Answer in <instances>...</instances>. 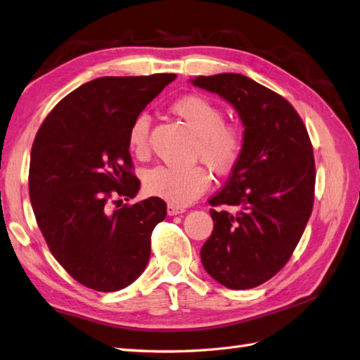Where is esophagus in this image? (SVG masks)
<instances>
[{"instance_id":"34e87169","label":"esophagus","mask_w":360,"mask_h":360,"mask_svg":"<svg viewBox=\"0 0 360 360\" xmlns=\"http://www.w3.org/2000/svg\"><path fill=\"white\" fill-rule=\"evenodd\" d=\"M184 210V207H180V206H176V204H172V202H169L168 204V215L169 217H174V215H179V213H183Z\"/></svg>"}]
</instances>
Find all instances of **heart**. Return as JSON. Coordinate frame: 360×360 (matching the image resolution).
<instances>
[{
	"label": "heart",
	"mask_w": 360,
	"mask_h": 360,
	"mask_svg": "<svg viewBox=\"0 0 360 360\" xmlns=\"http://www.w3.org/2000/svg\"><path fill=\"white\" fill-rule=\"evenodd\" d=\"M171 110L197 134L192 156L202 160L217 174H227L239 160L245 136L239 124L224 121V112L210 98L198 94L184 95L171 104ZM129 148L136 156H145L150 147V118L139 115L127 133ZM210 176L202 165L188 168L156 167L145 176L150 195L167 200L176 206L189 204L209 188Z\"/></svg>",
	"instance_id": "b5f03b06"
}]
</instances>
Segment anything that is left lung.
Segmentation results:
<instances>
[{
    "mask_svg": "<svg viewBox=\"0 0 360 360\" xmlns=\"http://www.w3.org/2000/svg\"><path fill=\"white\" fill-rule=\"evenodd\" d=\"M192 83L231 103L245 125L240 158L209 200L213 231L201 262L221 285L256 288L288 264L312 213V142L292 104L245 75H200ZM221 205L233 210L214 209Z\"/></svg>",
    "mask_w": 360,
    "mask_h": 360,
    "instance_id": "1",
    "label": "left lung"
}]
</instances>
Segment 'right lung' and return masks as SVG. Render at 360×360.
I'll use <instances>...</instances> for the list:
<instances>
[{"mask_svg":"<svg viewBox=\"0 0 360 360\" xmlns=\"http://www.w3.org/2000/svg\"><path fill=\"white\" fill-rule=\"evenodd\" d=\"M176 77H100L57 103L36 133L28 172L36 222L56 260L86 288L120 290L148 264L167 204L151 197L113 212L109 204L138 193L127 133Z\"/></svg>","mask_w":360,"mask_h":360,"instance_id":"1","label":"right lung"}]
</instances>
